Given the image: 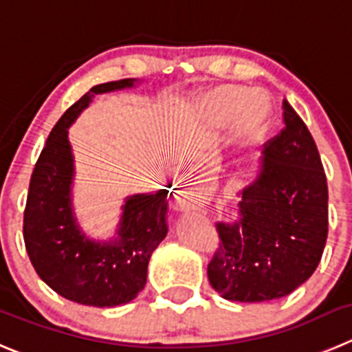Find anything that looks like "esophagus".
<instances>
[{
    "instance_id": "esophagus-1",
    "label": "esophagus",
    "mask_w": 352,
    "mask_h": 352,
    "mask_svg": "<svg viewBox=\"0 0 352 352\" xmlns=\"http://www.w3.org/2000/svg\"><path fill=\"white\" fill-rule=\"evenodd\" d=\"M205 198V186L201 182H189L184 184L175 192V205L177 208L187 212L195 210Z\"/></svg>"
}]
</instances>
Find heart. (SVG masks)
I'll return each mask as SVG.
<instances>
[{"mask_svg":"<svg viewBox=\"0 0 352 352\" xmlns=\"http://www.w3.org/2000/svg\"><path fill=\"white\" fill-rule=\"evenodd\" d=\"M206 113L213 124L229 128L246 140L262 135L271 120V102L261 91L239 87H219L206 97Z\"/></svg>","mask_w":352,"mask_h":352,"instance_id":"b5f03b06","label":"heart"}]
</instances>
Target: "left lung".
<instances>
[{"mask_svg": "<svg viewBox=\"0 0 352 352\" xmlns=\"http://www.w3.org/2000/svg\"><path fill=\"white\" fill-rule=\"evenodd\" d=\"M285 128L269 140L255 179L239 191L241 219L217 224L221 245L208 264L217 294L267 302L309 280L328 234V187L304 121L283 100Z\"/></svg>", "mask_w": 352, "mask_h": 352, "instance_id": "obj_1", "label": "left lung"}]
</instances>
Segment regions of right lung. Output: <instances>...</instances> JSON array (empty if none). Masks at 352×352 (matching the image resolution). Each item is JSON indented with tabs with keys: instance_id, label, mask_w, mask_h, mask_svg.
I'll list each match as a JSON object with an SVG mask.
<instances>
[{
	"instance_id": "1",
	"label": "right lung",
	"mask_w": 352,
	"mask_h": 352,
	"mask_svg": "<svg viewBox=\"0 0 352 352\" xmlns=\"http://www.w3.org/2000/svg\"><path fill=\"white\" fill-rule=\"evenodd\" d=\"M135 78L91 88L72 104L48 135L31 182L24 212V241L36 272L64 298L94 307L128 304L144 290L153 252L165 239L166 189L126 196L116 236L94 239L81 229L72 206L74 154L69 126L95 95L133 88Z\"/></svg>"
}]
</instances>
